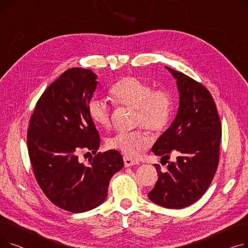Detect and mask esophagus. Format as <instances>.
Segmentation results:
<instances>
[{"label": "esophagus", "mask_w": 248, "mask_h": 248, "mask_svg": "<svg viewBox=\"0 0 248 248\" xmlns=\"http://www.w3.org/2000/svg\"><path fill=\"white\" fill-rule=\"evenodd\" d=\"M124 167H132L135 165H139L138 161L133 160L128 157H124Z\"/></svg>", "instance_id": "34e87169"}]
</instances>
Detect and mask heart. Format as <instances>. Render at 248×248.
<instances>
[{"label":"heart","instance_id":"b5f03b06","mask_svg":"<svg viewBox=\"0 0 248 248\" xmlns=\"http://www.w3.org/2000/svg\"><path fill=\"white\" fill-rule=\"evenodd\" d=\"M110 95L120 106L136 109L135 124H144L155 134L163 132L171 121L173 100L168 90L153 89L148 81L136 76L124 77L110 89ZM88 114L91 121L99 127L108 128L111 124L110 111L106 101L100 98L91 99L88 103ZM152 138L141 128L132 132H119L108 140V147L120 151L128 157H135L147 149Z\"/></svg>","mask_w":248,"mask_h":248}]
</instances>
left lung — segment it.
Instances as JSON below:
<instances>
[{
  "label": "left lung",
  "mask_w": 248,
  "mask_h": 248,
  "mask_svg": "<svg viewBox=\"0 0 248 248\" xmlns=\"http://www.w3.org/2000/svg\"><path fill=\"white\" fill-rule=\"evenodd\" d=\"M177 80L179 108L175 120L155 142L152 152L177 161L169 163L167 172L155 164L159 179L148 194L155 204L181 209L199 200L210 186L219 162L221 122L215 102L199 82L170 67Z\"/></svg>",
  "instance_id": "left-lung-1"
}]
</instances>
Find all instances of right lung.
<instances>
[{
	"label": "right lung",
	"mask_w": 248,
	"mask_h": 248,
	"mask_svg": "<svg viewBox=\"0 0 248 248\" xmlns=\"http://www.w3.org/2000/svg\"><path fill=\"white\" fill-rule=\"evenodd\" d=\"M97 76L90 69L70 68L44 91L30 120L27 144L35 178L47 198L62 209L81 213L108 196L110 178L124 167L122 155L98 153L85 165L81 151L96 153L100 139L88 114Z\"/></svg>",
	"instance_id": "add662e5"
}]
</instances>
